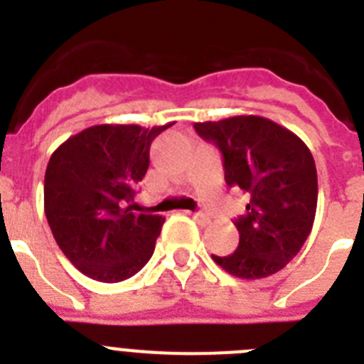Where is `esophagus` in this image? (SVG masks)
Wrapping results in <instances>:
<instances>
[{
	"instance_id": "34e87169",
	"label": "esophagus",
	"mask_w": 364,
	"mask_h": 364,
	"mask_svg": "<svg viewBox=\"0 0 364 364\" xmlns=\"http://www.w3.org/2000/svg\"><path fill=\"white\" fill-rule=\"evenodd\" d=\"M193 218L200 224V226H208L211 222V217L208 213H202V211H197V213H193Z\"/></svg>"
}]
</instances>
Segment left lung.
Masks as SVG:
<instances>
[{
	"label": "left lung",
	"instance_id": "8db88e82",
	"mask_svg": "<svg viewBox=\"0 0 364 364\" xmlns=\"http://www.w3.org/2000/svg\"><path fill=\"white\" fill-rule=\"evenodd\" d=\"M222 153L224 178L250 197L235 220L239 246L211 255L240 279H264L284 268L306 242L317 210V169L306 144L262 117H233L195 124Z\"/></svg>",
	"mask_w": 364,
	"mask_h": 364
}]
</instances>
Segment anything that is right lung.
Returning a JSON list of instances; mask_svg holds the SVG:
<instances>
[{
  "label": "right lung",
  "instance_id": "obj_1",
  "mask_svg": "<svg viewBox=\"0 0 364 364\" xmlns=\"http://www.w3.org/2000/svg\"><path fill=\"white\" fill-rule=\"evenodd\" d=\"M171 125H92L50 156L45 217L60 250L87 277L125 281L153 255L164 217L140 213L134 195L149 167L151 144Z\"/></svg>",
  "mask_w": 364,
  "mask_h": 364
}]
</instances>
